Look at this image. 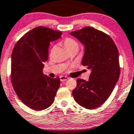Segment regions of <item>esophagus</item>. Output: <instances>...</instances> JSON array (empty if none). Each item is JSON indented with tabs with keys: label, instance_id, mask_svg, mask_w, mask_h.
Listing matches in <instances>:
<instances>
[{
	"label": "esophagus",
	"instance_id": "1",
	"mask_svg": "<svg viewBox=\"0 0 134 134\" xmlns=\"http://www.w3.org/2000/svg\"><path fill=\"white\" fill-rule=\"evenodd\" d=\"M69 77L67 76H60V80H61V82H64V81H67V80H69Z\"/></svg>",
	"mask_w": 134,
	"mask_h": 134
}]
</instances>
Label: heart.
<instances>
[{
  "mask_svg": "<svg viewBox=\"0 0 134 134\" xmlns=\"http://www.w3.org/2000/svg\"><path fill=\"white\" fill-rule=\"evenodd\" d=\"M61 44L65 47L69 53L71 52H77L79 47L78 43L72 37H67L64 39ZM56 49V46H53L50 50V55L52 56L54 53Z\"/></svg>",
  "mask_w": 134,
  "mask_h": 134,
  "instance_id": "1",
  "label": "heart"
}]
</instances>
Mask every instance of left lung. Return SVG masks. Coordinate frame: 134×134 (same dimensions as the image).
Returning a JSON list of instances; mask_svg holds the SVG:
<instances>
[{"instance_id": "left-lung-1", "label": "left lung", "mask_w": 134, "mask_h": 134, "mask_svg": "<svg viewBox=\"0 0 134 134\" xmlns=\"http://www.w3.org/2000/svg\"><path fill=\"white\" fill-rule=\"evenodd\" d=\"M70 35L84 45L82 64L92 70L88 81L77 79L73 98L81 106L95 109L109 98L119 79L118 48L108 35L93 27H84Z\"/></svg>"}]
</instances>
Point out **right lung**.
<instances>
[{"mask_svg":"<svg viewBox=\"0 0 134 134\" xmlns=\"http://www.w3.org/2000/svg\"><path fill=\"white\" fill-rule=\"evenodd\" d=\"M62 33L50 28L36 27L20 38L13 48L12 85L20 100L33 110H44L54 102L60 78L44 75L42 69L48 60L50 43L59 38Z\"/></svg>","mask_w":134,"mask_h":134,"instance_id":"obj_1","label":"right lung"}]
</instances>
